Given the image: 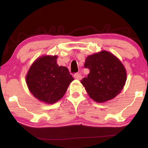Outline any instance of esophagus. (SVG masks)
Segmentation results:
<instances>
[{"mask_svg": "<svg viewBox=\"0 0 148 148\" xmlns=\"http://www.w3.org/2000/svg\"><path fill=\"white\" fill-rule=\"evenodd\" d=\"M74 78H75V79H79V80H80V79H81L82 78V75L80 74L79 73H76V74H74Z\"/></svg>", "mask_w": 148, "mask_h": 148, "instance_id": "obj_1", "label": "esophagus"}]
</instances>
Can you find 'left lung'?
Listing matches in <instances>:
<instances>
[{
	"instance_id": "1",
	"label": "left lung",
	"mask_w": 148,
	"mask_h": 148,
	"mask_svg": "<svg viewBox=\"0 0 148 148\" xmlns=\"http://www.w3.org/2000/svg\"><path fill=\"white\" fill-rule=\"evenodd\" d=\"M85 68L90 72L81 83L90 98L102 103L116 97L123 89L127 72L121 61L110 52L102 50L86 57Z\"/></svg>"
}]
</instances>
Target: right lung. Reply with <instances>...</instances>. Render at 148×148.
Here are the masks:
<instances>
[{
    "label": "right lung",
    "mask_w": 148,
    "mask_h": 148,
    "mask_svg": "<svg viewBox=\"0 0 148 148\" xmlns=\"http://www.w3.org/2000/svg\"><path fill=\"white\" fill-rule=\"evenodd\" d=\"M57 56H43L33 62L26 76L29 91L40 102L51 104L62 98L74 78Z\"/></svg>",
    "instance_id": "1"
}]
</instances>
